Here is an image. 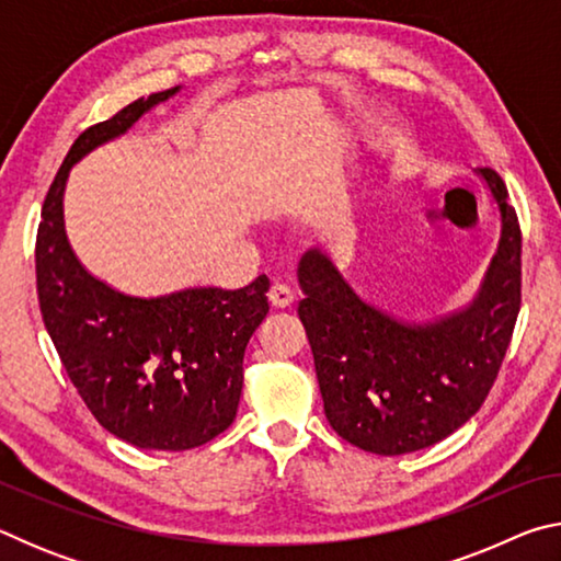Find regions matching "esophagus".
<instances>
[{
	"mask_svg": "<svg viewBox=\"0 0 561 561\" xmlns=\"http://www.w3.org/2000/svg\"><path fill=\"white\" fill-rule=\"evenodd\" d=\"M267 297H270L272 307H277V309H287V307H291V304H294V291L287 287V284H279V282L272 284V289H270Z\"/></svg>",
	"mask_w": 561,
	"mask_h": 561,
	"instance_id": "esophagus-1",
	"label": "esophagus"
}]
</instances>
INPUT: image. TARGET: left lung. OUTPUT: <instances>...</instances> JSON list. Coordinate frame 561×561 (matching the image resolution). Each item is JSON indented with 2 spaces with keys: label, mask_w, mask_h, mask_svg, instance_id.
I'll return each instance as SVG.
<instances>
[{
  "label": "left lung",
  "mask_w": 561,
  "mask_h": 561,
  "mask_svg": "<svg viewBox=\"0 0 561 561\" xmlns=\"http://www.w3.org/2000/svg\"><path fill=\"white\" fill-rule=\"evenodd\" d=\"M502 215L497 254L468 309L401 324L360 301L327 254L299 262V319L324 413L346 443L376 455L428 448L480 411L505 360L522 304V232L507 187L480 168Z\"/></svg>",
  "instance_id": "1"
}]
</instances>
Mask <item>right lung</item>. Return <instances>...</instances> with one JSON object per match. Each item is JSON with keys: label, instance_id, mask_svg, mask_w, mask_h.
Segmentation results:
<instances>
[{"label": "right lung", "instance_id": "right-lung-1", "mask_svg": "<svg viewBox=\"0 0 561 561\" xmlns=\"http://www.w3.org/2000/svg\"><path fill=\"white\" fill-rule=\"evenodd\" d=\"M175 91L133 101L73 140L44 197L34 252L42 319L71 383L103 428L146 450H190L230 428L247 341L270 311L264 274L242 289L130 297L87 272L66 240L71 165Z\"/></svg>", "mask_w": 561, "mask_h": 561}]
</instances>
